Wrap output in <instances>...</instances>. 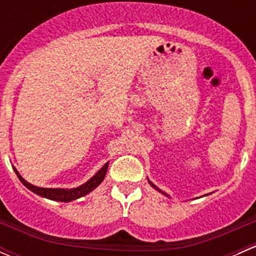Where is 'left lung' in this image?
Listing matches in <instances>:
<instances>
[{"mask_svg": "<svg viewBox=\"0 0 256 256\" xmlns=\"http://www.w3.org/2000/svg\"><path fill=\"white\" fill-rule=\"evenodd\" d=\"M150 183H151V182H150ZM151 186H154V184H152V183H151ZM154 188H156V186H154ZM160 192H161V190H160ZM166 196H167V194H166Z\"/></svg>", "mask_w": 256, "mask_h": 256, "instance_id": "obj_1", "label": "left lung"}]
</instances>
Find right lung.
Segmentation results:
<instances>
[{
	"label": "right lung",
	"mask_w": 256,
	"mask_h": 256,
	"mask_svg": "<svg viewBox=\"0 0 256 256\" xmlns=\"http://www.w3.org/2000/svg\"><path fill=\"white\" fill-rule=\"evenodd\" d=\"M108 166H109V162H106V164H104V167H102V168L100 170V171L98 172V174H95L92 180H89L86 183H84V184L80 186V187H78V188H74V190H59V188L54 190V188L36 187V186L30 184V183H28L27 180H23V178L20 176V174H18L17 170L14 168V172H16L17 177L20 178V182H22L23 184L28 188V190H30L32 192H34L36 194L42 196V197H46V198H48V200H59V202H70V200H78V198L82 197V196L88 194V193L92 192L94 188H96L98 186H99L100 183L104 180V177H105V174H106V171H108Z\"/></svg>",
	"instance_id": "1"
}]
</instances>
